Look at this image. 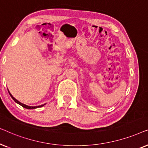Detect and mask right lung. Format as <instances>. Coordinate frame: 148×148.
<instances>
[{"label": "right lung", "mask_w": 148, "mask_h": 148, "mask_svg": "<svg viewBox=\"0 0 148 148\" xmlns=\"http://www.w3.org/2000/svg\"><path fill=\"white\" fill-rule=\"evenodd\" d=\"M9 93L10 96H11V98L13 99V100L15 101L16 103H17V104H19V105H21L22 107H23V108H27V109H35V108H40V107H42V106H44V105H45V104H44L40 105V106H27V105H25V104H22V103L19 102V101H18L17 100H16V99L14 98V97L11 94V93H10L9 92Z\"/></svg>", "instance_id": "right-lung-1"}]
</instances>
